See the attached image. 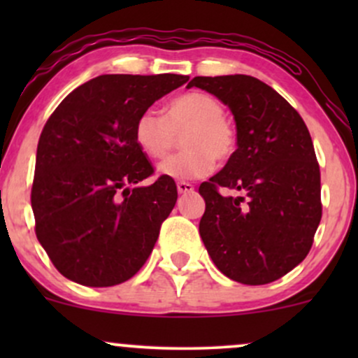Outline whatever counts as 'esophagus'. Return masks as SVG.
Masks as SVG:
<instances>
[{
	"instance_id": "esophagus-1",
	"label": "esophagus",
	"mask_w": 358,
	"mask_h": 358,
	"mask_svg": "<svg viewBox=\"0 0 358 358\" xmlns=\"http://www.w3.org/2000/svg\"><path fill=\"white\" fill-rule=\"evenodd\" d=\"M176 190H178V193H190L193 192V185L187 182H178L176 183Z\"/></svg>"
}]
</instances>
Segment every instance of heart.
<instances>
[{
    "label": "heart",
    "mask_w": 358,
    "mask_h": 358,
    "mask_svg": "<svg viewBox=\"0 0 358 358\" xmlns=\"http://www.w3.org/2000/svg\"><path fill=\"white\" fill-rule=\"evenodd\" d=\"M183 151L163 159L156 171L170 180H195L210 173L215 158L225 162L236 151V131L225 121L220 102L203 92H185L165 106L163 114L146 109L134 124V139L143 153L163 158L182 131Z\"/></svg>",
    "instance_id": "b5f03b06"
}]
</instances>
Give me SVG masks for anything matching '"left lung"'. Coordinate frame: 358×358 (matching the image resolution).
<instances>
[{
	"instance_id": "1",
	"label": "left lung",
	"mask_w": 358,
	"mask_h": 358,
	"mask_svg": "<svg viewBox=\"0 0 358 358\" xmlns=\"http://www.w3.org/2000/svg\"><path fill=\"white\" fill-rule=\"evenodd\" d=\"M231 109L237 150L217 175L200 185V219L208 256L222 274L242 285H268L294 269L320 220V166L301 116L273 87L250 76L195 77ZM240 192L222 196L218 187Z\"/></svg>"
}]
</instances>
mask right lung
<instances>
[{
    "label": "right lung",
    "instance_id": "add662e5",
    "mask_svg": "<svg viewBox=\"0 0 358 358\" xmlns=\"http://www.w3.org/2000/svg\"><path fill=\"white\" fill-rule=\"evenodd\" d=\"M188 76H99L72 90L36 148L35 232L60 274L108 287L133 278L153 250L178 192L153 173L134 139L139 114Z\"/></svg>",
    "mask_w": 358,
    "mask_h": 358
}]
</instances>
